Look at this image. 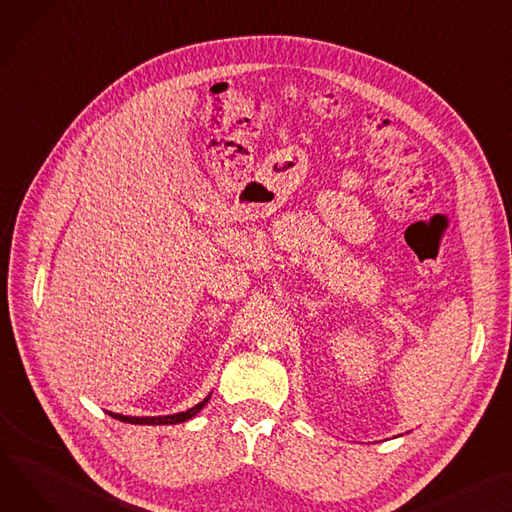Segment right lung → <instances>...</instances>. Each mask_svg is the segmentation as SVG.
<instances>
[{"label":"right lung","mask_w":512,"mask_h":512,"mask_svg":"<svg viewBox=\"0 0 512 512\" xmlns=\"http://www.w3.org/2000/svg\"><path fill=\"white\" fill-rule=\"evenodd\" d=\"M210 401V395L199 401L197 405H193L191 410L187 412H179V414H170V416H146V418H138V416H123V414H113L109 412V416H113L119 422H127V424H142V426H168V424H181L191 420L195 414H199L203 410V405Z\"/></svg>","instance_id":"1"}]
</instances>
